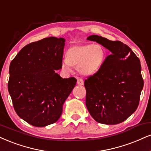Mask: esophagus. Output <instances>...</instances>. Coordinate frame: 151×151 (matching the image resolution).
<instances>
[{"instance_id":"obj_1","label":"esophagus","mask_w":151,"mask_h":151,"mask_svg":"<svg viewBox=\"0 0 151 151\" xmlns=\"http://www.w3.org/2000/svg\"><path fill=\"white\" fill-rule=\"evenodd\" d=\"M77 84L78 85H83V80L82 79H81V78H79V79H77Z\"/></svg>"}]
</instances>
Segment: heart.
I'll return each mask as SVG.
<instances>
[{"label":"heart","instance_id":"b5f03b06","mask_svg":"<svg viewBox=\"0 0 151 151\" xmlns=\"http://www.w3.org/2000/svg\"><path fill=\"white\" fill-rule=\"evenodd\" d=\"M106 58V51L101 44L74 46L68 49L66 61L63 68L70 70V66L77 68L83 75H92L99 70Z\"/></svg>","mask_w":151,"mask_h":151}]
</instances>
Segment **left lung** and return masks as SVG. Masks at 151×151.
Here are the masks:
<instances>
[{
  "mask_svg": "<svg viewBox=\"0 0 151 151\" xmlns=\"http://www.w3.org/2000/svg\"><path fill=\"white\" fill-rule=\"evenodd\" d=\"M96 41L112 52L102 67L84 81L86 105L98 122L117 124L126 120L139 106L143 87L139 58L127 45L92 35Z\"/></svg>",
  "mask_w": 151,
  "mask_h": 151,
  "instance_id": "obj_1",
  "label": "left lung"
}]
</instances>
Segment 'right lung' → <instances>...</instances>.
Masks as SVG:
<instances>
[{"instance_id":"add662e5","label":"right lung","mask_w":151,"mask_h":151,"mask_svg":"<svg viewBox=\"0 0 151 151\" xmlns=\"http://www.w3.org/2000/svg\"><path fill=\"white\" fill-rule=\"evenodd\" d=\"M63 38L48 37L27 44L10 65L8 91L16 113L34 127L53 124L77 79H63Z\"/></svg>"}]
</instances>
